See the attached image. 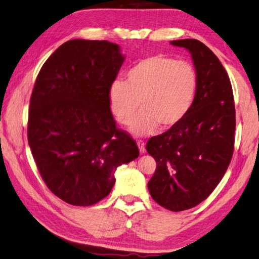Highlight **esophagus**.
I'll return each mask as SVG.
<instances>
[{
	"instance_id": "esophagus-1",
	"label": "esophagus",
	"mask_w": 259,
	"mask_h": 259,
	"mask_svg": "<svg viewBox=\"0 0 259 259\" xmlns=\"http://www.w3.org/2000/svg\"><path fill=\"white\" fill-rule=\"evenodd\" d=\"M137 145H138V149H139V152H141V154H144L145 153V144L144 142L143 141H138L137 142Z\"/></svg>"
}]
</instances>
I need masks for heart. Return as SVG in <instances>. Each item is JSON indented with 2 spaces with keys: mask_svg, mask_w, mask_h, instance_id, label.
I'll list each match as a JSON object with an SVG mask.
<instances>
[{
  "mask_svg": "<svg viewBox=\"0 0 259 259\" xmlns=\"http://www.w3.org/2000/svg\"><path fill=\"white\" fill-rule=\"evenodd\" d=\"M194 65L166 55H152L131 67L125 81L115 79L108 91L110 112L118 123L128 125L142 107L130 131L136 136L157 133L160 125L170 130L191 112L198 92Z\"/></svg>",
  "mask_w": 259,
  "mask_h": 259,
  "instance_id": "heart-1",
  "label": "heart"
}]
</instances>
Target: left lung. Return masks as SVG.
Instances as JSON below:
<instances>
[{
  "label": "left lung",
  "mask_w": 259,
  "mask_h": 259,
  "mask_svg": "<svg viewBox=\"0 0 259 259\" xmlns=\"http://www.w3.org/2000/svg\"><path fill=\"white\" fill-rule=\"evenodd\" d=\"M170 44L191 54L198 92L181 124L149 139L157 168L147 183L151 197L173 212L206 199L225 175L234 151L235 106L231 80L210 48L196 39Z\"/></svg>",
  "instance_id": "1"
}]
</instances>
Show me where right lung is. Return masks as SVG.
Segmentation results:
<instances>
[{"mask_svg": "<svg viewBox=\"0 0 259 259\" xmlns=\"http://www.w3.org/2000/svg\"><path fill=\"white\" fill-rule=\"evenodd\" d=\"M118 45L73 39L36 77L27 139L40 175L65 203L90 206L109 195L115 170L138 158L136 142L116 128L108 91L124 61Z\"/></svg>", "mask_w": 259, "mask_h": 259, "instance_id": "obj_1", "label": "right lung"}]
</instances>
